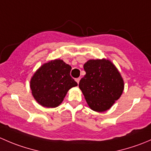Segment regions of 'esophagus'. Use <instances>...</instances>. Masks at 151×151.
<instances>
[{"mask_svg":"<svg viewBox=\"0 0 151 151\" xmlns=\"http://www.w3.org/2000/svg\"><path fill=\"white\" fill-rule=\"evenodd\" d=\"M75 80H76V82H77V83H78V84H79V83H80V78H76V79H75Z\"/></svg>","mask_w":151,"mask_h":151,"instance_id":"esophagus-1","label":"esophagus"}]
</instances>
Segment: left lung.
<instances>
[{"label": "left lung", "mask_w": 151, "mask_h": 151, "mask_svg": "<svg viewBox=\"0 0 151 151\" xmlns=\"http://www.w3.org/2000/svg\"><path fill=\"white\" fill-rule=\"evenodd\" d=\"M86 74L79 87L91 109L96 112L109 109L121 97L124 85L116 67L108 60H90L84 64Z\"/></svg>", "instance_id": "8db88e82"}]
</instances>
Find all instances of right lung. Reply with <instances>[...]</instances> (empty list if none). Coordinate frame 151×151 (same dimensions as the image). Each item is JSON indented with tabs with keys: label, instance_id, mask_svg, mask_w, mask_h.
<instances>
[{
	"label": "right lung",
	"instance_id": "1",
	"mask_svg": "<svg viewBox=\"0 0 151 151\" xmlns=\"http://www.w3.org/2000/svg\"><path fill=\"white\" fill-rule=\"evenodd\" d=\"M71 67L62 60H55L42 66L30 80V89L35 99L45 107L61 104L70 88L77 83L70 75Z\"/></svg>",
	"mask_w": 151,
	"mask_h": 151
}]
</instances>
